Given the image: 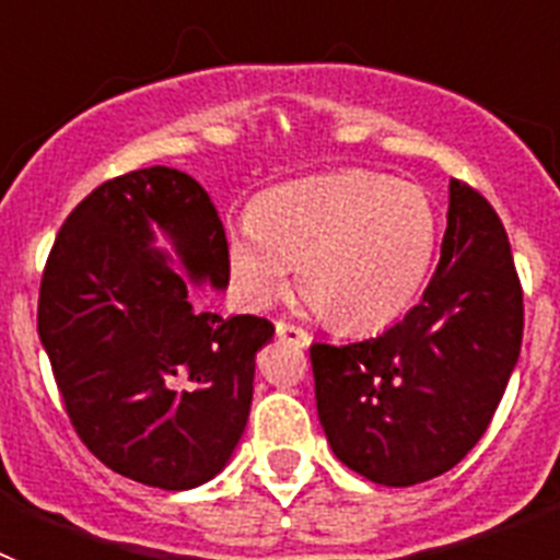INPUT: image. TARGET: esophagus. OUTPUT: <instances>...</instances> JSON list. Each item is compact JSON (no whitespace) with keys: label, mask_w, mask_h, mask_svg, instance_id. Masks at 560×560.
I'll list each match as a JSON object with an SVG mask.
<instances>
[{"label":"esophagus","mask_w":560,"mask_h":560,"mask_svg":"<svg viewBox=\"0 0 560 560\" xmlns=\"http://www.w3.org/2000/svg\"><path fill=\"white\" fill-rule=\"evenodd\" d=\"M277 336L283 341H291V345H300V348H305L311 341L308 330H303L300 325H291V323H277Z\"/></svg>","instance_id":"34e87169"}]
</instances>
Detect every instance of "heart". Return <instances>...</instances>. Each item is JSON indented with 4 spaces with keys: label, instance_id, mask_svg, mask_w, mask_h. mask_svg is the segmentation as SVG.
Returning <instances> with one entry per match:
<instances>
[{
    "label": "heart",
    "instance_id": "b5f03b06",
    "mask_svg": "<svg viewBox=\"0 0 560 560\" xmlns=\"http://www.w3.org/2000/svg\"><path fill=\"white\" fill-rule=\"evenodd\" d=\"M438 212L418 185L345 171L277 185L226 230L235 294L266 308L300 285L339 330H373L418 300L438 252Z\"/></svg>",
    "mask_w": 560,
    "mask_h": 560
}]
</instances>
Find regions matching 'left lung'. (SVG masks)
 <instances>
[{
  "label": "left lung",
  "instance_id": "obj_1",
  "mask_svg": "<svg viewBox=\"0 0 560 560\" xmlns=\"http://www.w3.org/2000/svg\"><path fill=\"white\" fill-rule=\"evenodd\" d=\"M448 192L440 264L420 303L373 339L311 345L330 448L389 488L440 477L477 446L522 350V283L502 219L465 182Z\"/></svg>",
  "mask_w": 560,
  "mask_h": 560
}]
</instances>
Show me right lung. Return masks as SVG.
<instances>
[{"label":"right lung","instance_id":"add662e5","mask_svg":"<svg viewBox=\"0 0 560 560\" xmlns=\"http://www.w3.org/2000/svg\"><path fill=\"white\" fill-rule=\"evenodd\" d=\"M173 237L192 283H230L226 232L205 187L176 167L103 182L69 212L38 291V336L69 423L103 465L187 491L221 471L246 429L264 316L199 308L151 249Z\"/></svg>","mask_w":560,"mask_h":560}]
</instances>
